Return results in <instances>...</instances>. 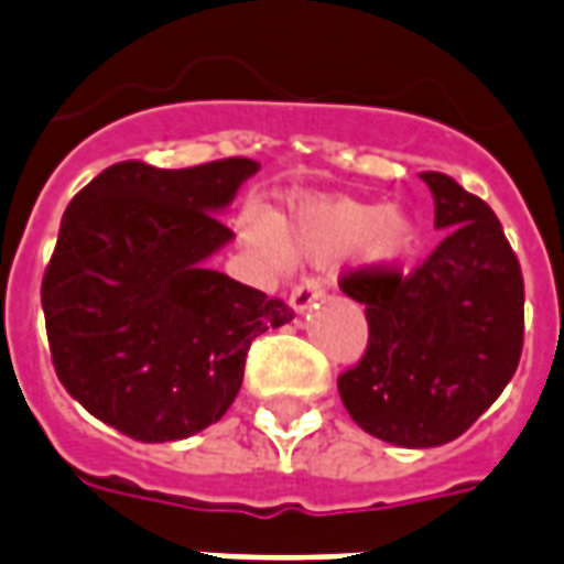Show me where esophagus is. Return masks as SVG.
<instances>
[{
    "mask_svg": "<svg viewBox=\"0 0 564 564\" xmlns=\"http://www.w3.org/2000/svg\"><path fill=\"white\" fill-rule=\"evenodd\" d=\"M322 299V286L316 278H304V281L290 292V307L295 313H307Z\"/></svg>",
    "mask_w": 564,
    "mask_h": 564,
    "instance_id": "esophagus-1",
    "label": "esophagus"
}]
</instances>
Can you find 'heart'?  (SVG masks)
I'll return each instance as SVG.
<instances>
[{
    "instance_id": "heart-1",
    "label": "heart",
    "mask_w": 564,
    "mask_h": 564,
    "mask_svg": "<svg viewBox=\"0 0 564 564\" xmlns=\"http://www.w3.org/2000/svg\"><path fill=\"white\" fill-rule=\"evenodd\" d=\"M239 236L274 269L290 263V257L334 263L351 253L367 269L393 272L416 251L420 225L402 206L355 197H313L295 206L278 227L265 215L245 213L239 218Z\"/></svg>"
}]
</instances>
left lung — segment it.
I'll list each match as a JSON object with an SVG mask.
<instances>
[{"instance_id": "left-lung-1", "label": "left lung", "mask_w": 564, "mask_h": 564, "mask_svg": "<svg viewBox=\"0 0 564 564\" xmlns=\"http://www.w3.org/2000/svg\"><path fill=\"white\" fill-rule=\"evenodd\" d=\"M446 239L414 274L355 272L369 346L337 381L351 420L408 449L464 435L509 384L523 349V278L491 206L453 177L420 174Z\"/></svg>"}]
</instances>
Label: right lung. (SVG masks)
I'll return each mask as SVG.
<instances>
[{"label": "right lung", "instance_id": "1", "mask_svg": "<svg viewBox=\"0 0 564 564\" xmlns=\"http://www.w3.org/2000/svg\"><path fill=\"white\" fill-rule=\"evenodd\" d=\"M253 159L165 167L118 162L73 197L41 304L55 372L88 414L141 444L218 423L242 387L253 337L292 311L209 269L234 234Z\"/></svg>", "mask_w": 564, "mask_h": 564}]
</instances>
